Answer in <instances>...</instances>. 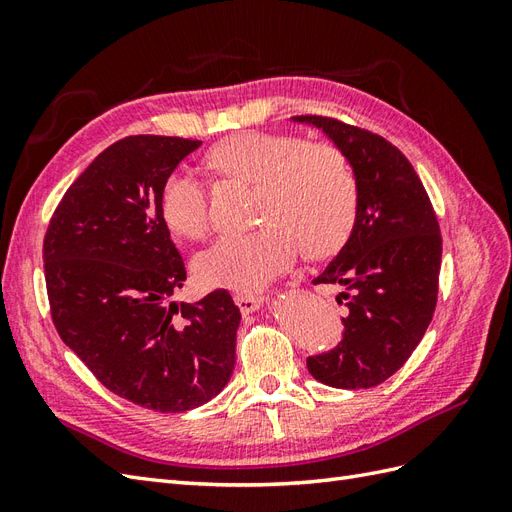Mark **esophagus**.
Masks as SVG:
<instances>
[{"instance_id":"34e87169","label":"esophagus","mask_w":512,"mask_h":512,"mask_svg":"<svg viewBox=\"0 0 512 512\" xmlns=\"http://www.w3.org/2000/svg\"><path fill=\"white\" fill-rule=\"evenodd\" d=\"M232 299H235V303L239 305L243 314H252L262 305V297L258 292H237Z\"/></svg>"}]
</instances>
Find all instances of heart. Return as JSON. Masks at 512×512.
<instances>
[{
  "label": "heart",
  "instance_id": "b5f03b06",
  "mask_svg": "<svg viewBox=\"0 0 512 512\" xmlns=\"http://www.w3.org/2000/svg\"><path fill=\"white\" fill-rule=\"evenodd\" d=\"M207 164L256 185L262 228L224 235L198 252L192 260L198 284L252 292L292 265L299 241L309 256H327L350 237L356 181L339 149L294 134L243 132L215 145ZM160 215L175 237L200 239L209 228L207 185L190 170H173L162 183Z\"/></svg>",
  "mask_w": 512,
  "mask_h": 512
}]
</instances>
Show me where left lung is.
Instances as JSON below:
<instances>
[{"instance_id":"left-lung-1","label":"left lung","mask_w":512,"mask_h":512,"mask_svg":"<svg viewBox=\"0 0 512 512\" xmlns=\"http://www.w3.org/2000/svg\"><path fill=\"white\" fill-rule=\"evenodd\" d=\"M292 121L327 134L356 181L350 239L314 280L344 286V337L333 350L307 356V369L333 389H371L404 367L436 312V211L408 158L386 138L322 115Z\"/></svg>"}]
</instances>
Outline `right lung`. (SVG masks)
<instances>
[{
    "label": "right lung",
    "mask_w": 512,
    "mask_h": 512,
    "mask_svg": "<svg viewBox=\"0 0 512 512\" xmlns=\"http://www.w3.org/2000/svg\"><path fill=\"white\" fill-rule=\"evenodd\" d=\"M198 147L153 134L106 147L61 198L42 245L59 337L108 391L156 412L207 404L235 369L241 312L228 290L173 301L188 273L160 190Z\"/></svg>",
    "instance_id": "right-lung-1"
}]
</instances>
